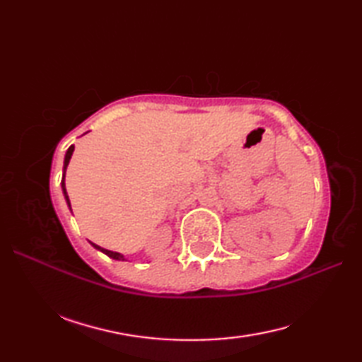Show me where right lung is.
<instances>
[{"instance_id":"right-lung-1","label":"right lung","mask_w":362,"mask_h":362,"mask_svg":"<svg viewBox=\"0 0 362 362\" xmlns=\"http://www.w3.org/2000/svg\"><path fill=\"white\" fill-rule=\"evenodd\" d=\"M73 151H74V146L71 144L70 148H68L66 153H65V158H64V174H62V182H60V185H62V191H64V197H65L66 205H68V209H70V210H71V204H70V197H68V194H66V188H65V173H66V166H68V163H70V160H71ZM88 243H90L91 245H93V247H95L96 250H99V252L105 253L107 257H110V258H113V259H118V261H127V259H126V257L122 255V253H119V252H112V250H107V249L99 247V245H96L95 243H91V241H88Z\"/></svg>"}]
</instances>
